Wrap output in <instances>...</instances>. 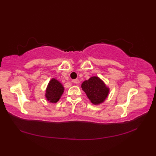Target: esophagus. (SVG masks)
Wrapping results in <instances>:
<instances>
[{
	"mask_svg": "<svg viewBox=\"0 0 156 156\" xmlns=\"http://www.w3.org/2000/svg\"><path fill=\"white\" fill-rule=\"evenodd\" d=\"M72 82H74V83H75V84H78L79 82H80V80H79L78 79H76V80H74Z\"/></svg>",
	"mask_w": 156,
	"mask_h": 156,
	"instance_id": "obj_1",
	"label": "esophagus"
}]
</instances>
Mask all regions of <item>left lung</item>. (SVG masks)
I'll use <instances>...</instances> for the list:
<instances>
[{"label": "left lung", "mask_w": 156, "mask_h": 156, "mask_svg": "<svg viewBox=\"0 0 156 156\" xmlns=\"http://www.w3.org/2000/svg\"><path fill=\"white\" fill-rule=\"evenodd\" d=\"M81 87L89 100L96 105L102 103L109 93V88L97 76H92L88 80L84 81Z\"/></svg>", "instance_id": "left-lung-1"}]
</instances>
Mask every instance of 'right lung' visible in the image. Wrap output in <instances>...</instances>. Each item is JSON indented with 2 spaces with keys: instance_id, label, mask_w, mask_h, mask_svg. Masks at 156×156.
Instances as JSON below:
<instances>
[{
  "instance_id": "1",
  "label": "right lung",
  "mask_w": 156,
  "mask_h": 156,
  "mask_svg": "<svg viewBox=\"0 0 156 156\" xmlns=\"http://www.w3.org/2000/svg\"><path fill=\"white\" fill-rule=\"evenodd\" d=\"M64 90V88L60 82L55 78H52L46 88L45 98L49 102L55 103L61 98Z\"/></svg>"
}]
</instances>
